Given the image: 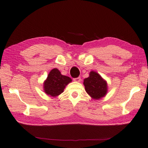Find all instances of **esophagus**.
<instances>
[{
    "label": "esophagus",
    "instance_id": "1",
    "mask_svg": "<svg viewBox=\"0 0 148 148\" xmlns=\"http://www.w3.org/2000/svg\"><path fill=\"white\" fill-rule=\"evenodd\" d=\"M73 80H74V81L79 82L81 81V77H76V78H74Z\"/></svg>",
    "mask_w": 148,
    "mask_h": 148
}]
</instances>
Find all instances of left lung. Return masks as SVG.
I'll return each instance as SVG.
<instances>
[{
  "label": "left lung",
  "mask_w": 148,
  "mask_h": 148,
  "mask_svg": "<svg viewBox=\"0 0 148 148\" xmlns=\"http://www.w3.org/2000/svg\"><path fill=\"white\" fill-rule=\"evenodd\" d=\"M83 84L87 93L95 100L100 99L107 94V82L95 71L90 72L89 77L84 79Z\"/></svg>",
  "instance_id": "1"
}]
</instances>
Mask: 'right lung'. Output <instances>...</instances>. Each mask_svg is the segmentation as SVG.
Wrapping results in <instances>:
<instances>
[{
  "mask_svg": "<svg viewBox=\"0 0 148 148\" xmlns=\"http://www.w3.org/2000/svg\"><path fill=\"white\" fill-rule=\"evenodd\" d=\"M72 82L71 78L61 74L57 68L51 70L43 82V91L51 97H57L62 93L66 86Z\"/></svg>",
  "mask_w": 148,
  "mask_h": 148,
  "instance_id": "right-lung-1",
  "label": "right lung"
}]
</instances>
